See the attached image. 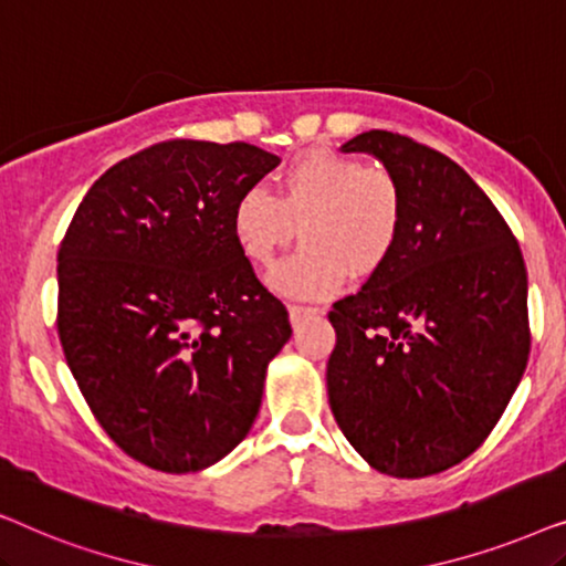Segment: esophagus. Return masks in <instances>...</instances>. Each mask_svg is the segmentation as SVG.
Wrapping results in <instances>:
<instances>
[{"label": "esophagus", "mask_w": 566, "mask_h": 566, "mask_svg": "<svg viewBox=\"0 0 566 566\" xmlns=\"http://www.w3.org/2000/svg\"><path fill=\"white\" fill-rule=\"evenodd\" d=\"M289 314H291V322L296 324V322L304 319L306 314H319V308H316V306H301V304H291V306H289Z\"/></svg>", "instance_id": "esophagus-1"}]
</instances>
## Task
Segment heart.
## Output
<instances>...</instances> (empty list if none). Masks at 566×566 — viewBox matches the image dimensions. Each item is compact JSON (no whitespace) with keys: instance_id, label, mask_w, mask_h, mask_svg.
Instances as JSON below:
<instances>
[{"instance_id":"heart-1","label":"heart","mask_w":566,"mask_h":566,"mask_svg":"<svg viewBox=\"0 0 566 566\" xmlns=\"http://www.w3.org/2000/svg\"><path fill=\"white\" fill-rule=\"evenodd\" d=\"M304 247L270 273L285 296L324 298L353 277L378 273L405 229V190L384 167L335 149H308L277 175V198L247 188L231 206V234L254 265H270L296 237Z\"/></svg>"}]
</instances>
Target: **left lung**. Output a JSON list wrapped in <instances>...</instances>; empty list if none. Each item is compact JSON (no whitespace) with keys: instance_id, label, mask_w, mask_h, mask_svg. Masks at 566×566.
<instances>
[{"instance_id":"left-lung-1","label":"left lung","mask_w":566,"mask_h":566,"mask_svg":"<svg viewBox=\"0 0 566 566\" xmlns=\"http://www.w3.org/2000/svg\"><path fill=\"white\" fill-rule=\"evenodd\" d=\"M405 190L389 262L329 312L332 415L381 474L420 479L476 451L531 353L528 273L513 231L446 154L391 130L343 144Z\"/></svg>"}]
</instances>
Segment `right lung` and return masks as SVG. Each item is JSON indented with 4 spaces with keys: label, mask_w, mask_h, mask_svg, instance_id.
Here are the masks:
<instances>
[{
    "label": "right lung",
    "mask_w": 566,
    "mask_h": 566,
    "mask_svg": "<svg viewBox=\"0 0 566 566\" xmlns=\"http://www.w3.org/2000/svg\"><path fill=\"white\" fill-rule=\"evenodd\" d=\"M277 165L244 142H161L107 169L69 223L61 347L92 415L144 467H213L260 412L291 322L239 250L231 206Z\"/></svg>",
    "instance_id": "right-lung-1"
}]
</instances>
